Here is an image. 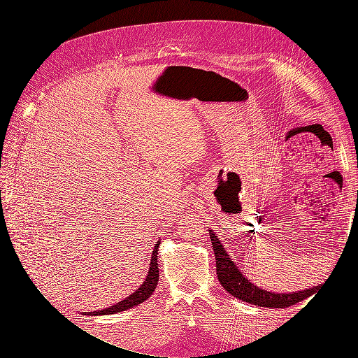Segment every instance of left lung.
I'll use <instances>...</instances> for the list:
<instances>
[{
    "label": "left lung",
    "mask_w": 358,
    "mask_h": 358,
    "mask_svg": "<svg viewBox=\"0 0 358 358\" xmlns=\"http://www.w3.org/2000/svg\"><path fill=\"white\" fill-rule=\"evenodd\" d=\"M209 234L216 259V276H218L220 284L225 288V291H229L231 296L237 297L239 300L270 309L288 308L310 297L312 294H315V291L318 289V287H313L303 291L278 294V292H270L267 289L254 285L252 282H249V279L245 278V275L237 268L231 257L227 254L225 248L220 242V237L215 236L212 230H209Z\"/></svg>",
    "instance_id": "1"
}]
</instances>
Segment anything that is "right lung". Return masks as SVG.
Listing matches in <instances>:
<instances>
[{"label":"right lung","instance_id":"obj_1","mask_svg":"<svg viewBox=\"0 0 358 358\" xmlns=\"http://www.w3.org/2000/svg\"><path fill=\"white\" fill-rule=\"evenodd\" d=\"M158 246H159V241L157 242V245L154 246V251H152V257H150V264H149V270H148V276L145 278L143 284L140 285L131 296L125 297L122 301L116 303V305L110 306V308H106L101 310H95V312H88L86 315H110V313H117V312H122L127 309H131L140 303H143L145 300H148L150 296H152V292L157 288L158 284V279H159V273H158Z\"/></svg>","mask_w":358,"mask_h":358}]
</instances>
